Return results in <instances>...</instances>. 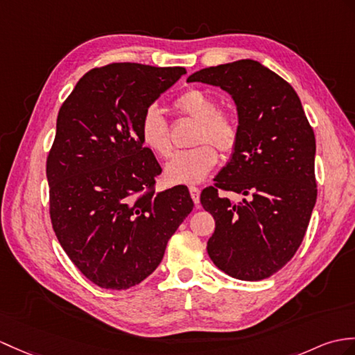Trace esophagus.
Listing matches in <instances>:
<instances>
[{
  "label": "esophagus",
  "mask_w": 355,
  "mask_h": 355,
  "mask_svg": "<svg viewBox=\"0 0 355 355\" xmlns=\"http://www.w3.org/2000/svg\"><path fill=\"white\" fill-rule=\"evenodd\" d=\"M189 191H191V196L195 204H200V195H201V189L200 187H189Z\"/></svg>",
  "instance_id": "obj_1"
}]
</instances>
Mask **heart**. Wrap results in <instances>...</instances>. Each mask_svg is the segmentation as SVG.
I'll return each instance as SVG.
<instances>
[{
  "mask_svg": "<svg viewBox=\"0 0 355 355\" xmlns=\"http://www.w3.org/2000/svg\"><path fill=\"white\" fill-rule=\"evenodd\" d=\"M174 107L186 116L200 122L192 150L177 153L164 168V175L172 184H198L207 177L218 163V153H232L239 139V128L233 118L219 112L213 96L200 89H189L174 101ZM142 144L157 157H168L172 151L169 127L157 107H148L139 123ZM203 145L201 146L200 144Z\"/></svg>",
  "mask_w": 355,
  "mask_h": 355,
  "instance_id": "heart-1",
  "label": "heart"
}]
</instances>
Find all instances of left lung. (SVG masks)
Instances as JSON below:
<instances>
[{"instance_id":"obj_1","label":"left lung","mask_w":355,"mask_h":355,"mask_svg":"<svg viewBox=\"0 0 355 355\" xmlns=\"http://www.w3.org/2000/svg\"><path fill=\"white\" fill-rule=\"evenodd\" d=\"M189 83L220 87L233 98L239 139L215 186L201 192L216 220L211 261L230 277L259 282L289 261L316 204V140L293 87L251 59L211 66ZM220 190L244 195L233 203Z\"/></svg>"}]
</instances>
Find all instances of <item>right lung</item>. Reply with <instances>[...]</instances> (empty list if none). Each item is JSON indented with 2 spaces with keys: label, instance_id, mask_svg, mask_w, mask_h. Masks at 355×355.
<instances>
[{
  "label": "right lung",
  "instance_id": "right-lung-1",
  "mask_svg": "<svg viewBox=\"0 0 355 355\" xmlns=\"http://www.w3.org/2000/svg\"><path fill=\"white\" fill-rule=\"evenodd\" d=\"M184 73L107 64L85 73L59 110L46 160L49 215L68 257L103 289L151 275L193 209L186 186L155 191L162 168L139 136L145 110Z\"/></svg>",
  "mask_w": 355,
  "mask_h": 355
}]
</instances>
